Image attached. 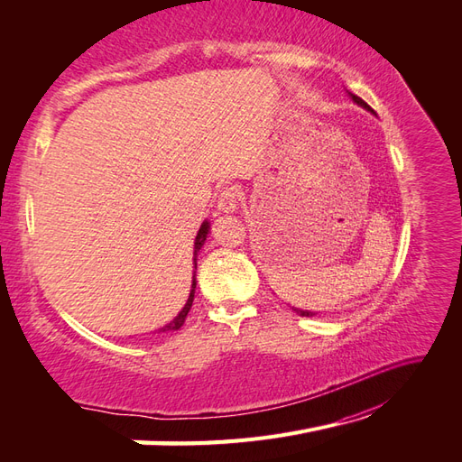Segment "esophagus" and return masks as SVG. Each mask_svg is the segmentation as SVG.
I'll return each instance as SVG.
<instances>
[{
    "mask_svg": "<svg viewBox=\"0 0 462 462\" xmlns=\"http://www.w3.org/2000/svg\"><path fill=\"white\" fill-rule=\"evenodd\" d=\"M241 194L235 189H223L217 197V209L223 214H233L236 208H239Z\"/></svg>",
    "mask_w": 462,
    "mask_h": 462,
    "instance_id": "esophagus-1",
    "label": "esophagus"
}]
</instances>
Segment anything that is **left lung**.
<instances>
[{"label":"left lung","instance_id":"obj_1","mask_svg":"<svg viewBox=\"0 0 462 462\" xmlns=\"http://www.w3.org/2000/svg\"><path fill=\"white\" fill-rule=\"evenodd\" d=\"M351 97H353V100L358 104V106H362V107H366V109H370L372 111V107L365 102V100H362V97H358V96H355V94H351ZM295 312H299L300 316H314L312 312H309V310H299V309H295Z\"/></svg>","mask_w":462,"mask_h":462}]
</instances>
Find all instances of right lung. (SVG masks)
<instances>
[{
	"label": "right lung",
	"mask_w": 462,
	"mask_h": 462,
	"mask_svg": "<svg viewBox=\"0 0 462 462\" xmlns=\"http://www.w3.org/2000/svg\"><path fill=\"white\" fill-rule=\"evenodd\" d=\"M208 231H209V223L204 221L202 227L199 229L197 241H194V270H197V254H199V250L202 248V245H204V241H206ZM194 289H197V279L192 277V289H190V295H189L187 304L183 306V310H180L179 316H177L173 321H170V324H167V326H163L160 331H175V329H179L180 326L185 324V318H187V314H189V310H190V306H192V300H194Z\"/></svg>",
	"instance_id": "right-lung-1"
}]
</instances>
